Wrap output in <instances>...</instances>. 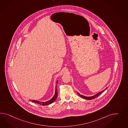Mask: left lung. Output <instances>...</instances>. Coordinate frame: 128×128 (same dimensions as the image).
<instances>
[{"mask_svg": "<svg viewBox=\"0 0 128 128\" xmlns=\"http://www.w3.org/2000/svg\"><path fill=\"white\" fill-rule=\"evenodd\" d=\"M108 88H106L105 90H104L103 91H101L100 92H99L98 93H97L96 94H95V95H94L93 96H90V97H87L85 96H82V95H81V94H80L78 92H77V94L79 95V96L81 97H82V98H83L84 99H86V100H92V99H93L94 98H96L100 94L102 93V92H104V91H105V90H106V89H107Z\"/></svg>", "mask_w": 128, "mask_h": 128, "instance_id": "1", "label": "left lung"}]
</instances>
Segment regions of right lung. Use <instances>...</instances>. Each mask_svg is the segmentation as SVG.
Returning <instances> with one entry per match:
<instances>
[{
	"label": "right lung",
	"instance_id": "add662e5",
	"mask_svg": "<svg viewBox=\"0 0 128 128\" xmlns=\"http://www.w3.org/2000/svg\"><path fill=\"white\" fill-rule=\"evenodd\" d=\"M58 80L56 82V86H57V84L58 83ZM56 86L55 87V94H54V96H53V97L51 98L50 100H48L47 102H40V101H38V100H31L32 102L36 103V104H40V105H42L43 106H45V105H48L49 104H50L54 102L56 99H57V97H58V92H57V88H56Z\"/></svg>",
	"mask_w": 128,
	"mask_h": 128
}]
</instances>
